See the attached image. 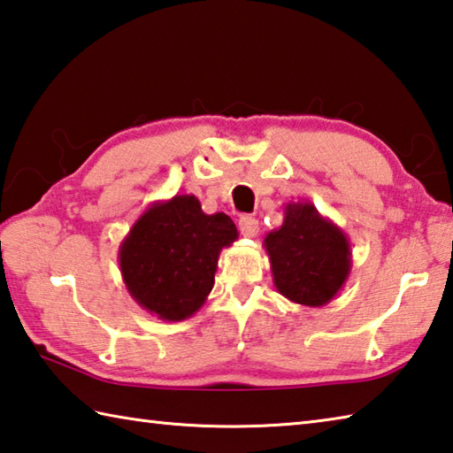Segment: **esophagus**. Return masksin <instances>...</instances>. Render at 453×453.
<instances>
[{
  "mask_svg": "<svg viewBox=\"0 0 453 453\" xmlns=\"http://www.w3.org/2000/svg\"><path fill=\"white\" fill-rule=\"evenodd\" d=\"M239 232H242V235L245 237H255L259 234V221L251 216H243L239 219Z\"/></svg>",
  "mask_w": 453,
  "mask_h": 453,
  "instance_id": "34e87169",
  "label": "esophagus"
}]
</instances>
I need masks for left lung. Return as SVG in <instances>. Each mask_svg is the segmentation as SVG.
<instances>
[{
	"instance_id": "8db88e82",
	"label": "left lung",
	"mask_w": 453,
	"mask_h": 453,
	"mask_svg": "<svg viewBox=\"0 0 453 453\" xmlns=\"http://www.w3.org/2000/svg\"><path fill=\"white\" fill-rule=\"evenodd\" d=\"M263 247L274 287L295 304H327L351 273L348 235L312 202H288L282 226L267 234Z\"/></svg>"
}]
</instances>
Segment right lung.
Returning <instances> with one entry per match:
<instances>
[{
	"instance_id": "add662e5",
	"label": "right lung",
	"mask_w": 453,
	"mask_h": 453,
	"mask_svg": "<svg viewBox=\"0 0 453 453\" xmlns=\"http://www.w3.org/2000/svg\"><path fill=\"white\" fill-rule=\"evenodd\" d=\"M224 211L203 214L196 196L153 202L118 251L127 292L149 314L180 322L198 312L214 288L219 251L237 239Z\"/></svg>"
}]
</instances>
